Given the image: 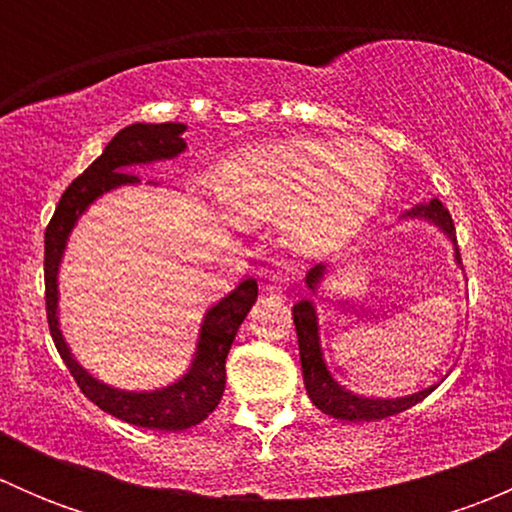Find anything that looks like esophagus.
Returning <instances> with one entry per match:
<instances>
[{
  "mask_svg": "<svg viewBox=\"0 0 512 512\" xmlns=\"http://www.w3.org/2000/svg\"><path fill=\"white\" fill-rule=\"evenodd\" d=\"M262 287H265V292H270V294H282V292H287L289 280L285 275H272Z\"/></svg>",
  "mask_w": 512,
  "mask_h": 512,
  "instance_id": "esophagus-1",
  "label": "esophagus"
}]
</instances>
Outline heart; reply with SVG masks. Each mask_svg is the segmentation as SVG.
<instances>
[{"mask_svg": "<svg viewBox=\"0 0 512 512\" xmlns=\"http://www.w3.org/2000/svg\"><path fill=\"white\" fill-rule=\"evenodd\" d=\"M386 188V160L366 141L289 138L237 153L220 175V195L237 218L282 220V242L304 257L352 240Z\"/></svg>", "mask_w": 512, "mask_h": 512, "instance_id": "obj_1", "label": "heart"}]
</instances>
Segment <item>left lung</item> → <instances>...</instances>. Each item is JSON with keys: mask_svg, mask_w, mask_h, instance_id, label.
I'll return each instance as SVG.
<instances>
[{"mask_svg": "<svg viewBox=\"0 0 512 512\" xmlns=\"http://www.w3.org/2000/svg\"><path fill=\"white\" fill-rule=\"evenodd\" d=\"M409 218H426L433 225L441 227L448 237L456 245V227H453L451 213L443 208L441 200L433 198L428 205H416L414 210H409ZM456 262L461 265V252L456 245ZM327 275V267L314 265L307 272V287L317 289L322 277ZM294 317V329H297V342H299V361H302V376H304V389H307L309 399L317 406L319 411H324L332 418H342V421H379V418L401 414V411L411 409L418 401L426 399L436 386L431 389H423L418 394L401 396V399H364V396H356L352 391H347L344 386H339L332 379V374L327 371V364L322 359V349H319V327H317V314L309 299H302L292 307Z\"/></svg>", "mask_w": 512, "mask_h": 512, "instance_id": "8db88e82", "label": "left lung"}]
</instances>
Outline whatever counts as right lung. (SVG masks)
<instances>
[{
	"mask_svg": "<svg viewBox=\"0 0 512 512\" xmlns=\"http://www.w3.org/2000/svg\"><path fill=\"white\" fill-rule=\"evenodd\" d=\"M183 131V123H133V126L118 131L111 143L103 148L101 156L64 190L54 210V218L44 232L46 319H49L51 339H54L66 369L71 371L86 399L94 401L98 409L133 423V426L158 428V431H183V428L195 426L213 414L215 406L220 404L225 391L227 352H230L242 319L255 304L257 282L242 280L237 289H232L205 314L198 352L183 379L160 391L138 394V391H118L101 384L71 356L64 337H61L59 317H56V299H59L56 275H59V262L71 227L76 225L81 213L98 195L108 193L118 185L138 183V175L128 173V165L153 163V160L175 158L178 153H183L185 141L180 138Z\"/></svg>",
	"mask_w": 512,
	"mask_h": 512,
	"instance_id": "right-lung-1",
	"label": "right lung"
}]
</instances>
